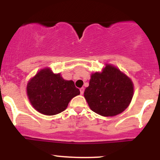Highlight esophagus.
Masks as SVG:
<instances>
[{
	"mask_svg": "<svg viewBox=\"0 0 160 160\" xmlns=\"http://www.w3.org/2000/svg\"><path fill=\"white\" fill-rule=\"evenodd\" d=\"M80 94H81V95L83 94V92H84V88H80Z\"/></svg>",
	"mask_w": 160,
	"mask_h": 160,
	"instance_id": "34e87169",
	"label": "esophagus"
}]
</instances>
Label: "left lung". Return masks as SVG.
Returning a JSON list of instances; mask_svg holds the SVG:
<instances>
[{"instance_id": "obj_1", "label": "left lung", "mask_w": 160, "mask_h": 160, "mask_svg": "<svg viewBox=\"0 0 160 160\" xmlns=\"http://www.w3.org/2000/svg\"><path fill=\"white\" fill-rule=\"evenodd\" d=\"M134 95L132 80L115 66L106 64L101 72L92 73L84 92L88 105L103 117H114L128 107Z\"/></svg>"}]
</instances>
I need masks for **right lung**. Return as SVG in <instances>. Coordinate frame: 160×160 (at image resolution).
<instances>
[{"mask_svg":"<svg viewBox=\"0 0 160 160\" xmlns=\"http://www.w3.org/2000/svg\"><path fill=\"white\" fill-rule=\"evenodd\" d=\"M27 95L32 107L42 114H58L67 108L70 101L80 95L72 80H64L49 68L40 70L28 80Z\"/></svg>","mask_w":160,"mask_h":160,"instance_id":"obj_1","label":"right lung"}]
</instances>
